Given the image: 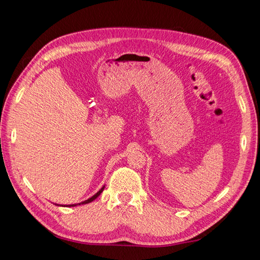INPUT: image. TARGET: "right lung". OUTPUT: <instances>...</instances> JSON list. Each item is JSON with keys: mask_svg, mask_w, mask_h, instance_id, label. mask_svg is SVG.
Instances as JSON below:
<instances>
[{"mask_svg": "<svg viewBox=\"0 0 260 260\" xmlns=\"http://www.w3.org/2000/svg\"><path fill=\"white\" fill-rule=\"evenodd\" d=\"M104 189H105V186H103V188H101V189H100L98 192H96V194H94L92 197H90L89 200H86V201H84V202H81V203H79V204H71V205H69V206H70V207H71V206L73 207V206H76V205H81V204H82V205H83V204H89V203L93 202V201L95 200V198L98 197V196L101 194V192L104 191ZM56 205H58V204H56ZM59 206H60V205H59ZM62 206H63V205H62ZM66 206H68V205H66Z\"/></svg>", "mask_w": 260, "mask_h": 260, "instance_id": "add662e5", "label": "right lung"}]
</instances>
